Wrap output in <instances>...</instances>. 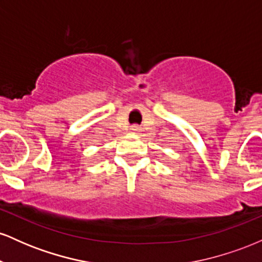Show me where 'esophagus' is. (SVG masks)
<instances>
[{
    "label": "esophagus",
    "instance_id": "1",
    "mask_svg": "<svg viewBox=\"0 0 262 262\" xmlns=\"http://www.w3.org/2000/svg\"><path fill=\"white\" fill-rule=\"evenodd\" d=\"M130 132H132V133H139V132H140V127H139V125H137V124L132 125V127H130Z\"/></svg>",
    "mask_w": 262,
    "mask_h": 262
}]
</instances>
